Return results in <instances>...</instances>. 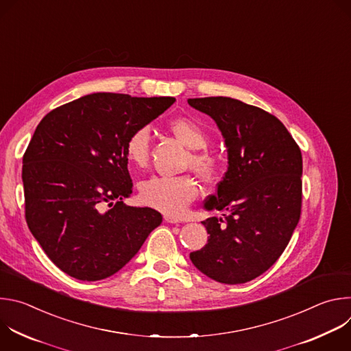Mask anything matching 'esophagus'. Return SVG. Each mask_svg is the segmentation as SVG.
<instances>
[{
  "instance_id": "34e87169",
  "label": "esophagus",
  "mask_w": 351,
  "mask_h": 351,
  "mask_svg": "<svg viewBox=\"0 0 351 351\" xmlns=\"http://www.w3.org/2000/svg\"><path fill=\"white\" fill-rule=\"evenodd\" d=\"M164 219L168 223H180V219L176 217H172V215H164Z\"/></svg>"
}]
</instances>
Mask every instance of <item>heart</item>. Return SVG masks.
<instances>
[{
    "instance_id": "b5f03b06",
    "label": "heart",
    "mask_w": 351,
    "mask_h": 351,
    "mask_svg": "<svg viewBox=\"0 0 351 351\" xmlns=\"http://www.w3.org/2000/svg\"><path fill=\"white\" fill-rule=\"evenodd\" d=\"M168 129L191 149L186 167H190L203 180H214L219 172V161L213 153L204 149L208 145L206 130L189 118L171 119ZM149 143L152 130L148 126H138L129 133L125 141V156L133 167L143 168L147 164ZM197 194V183L190 175L153 176L138 187L140 202L167 215H180L194 202Z\"/></svg>"
}]
</instances>
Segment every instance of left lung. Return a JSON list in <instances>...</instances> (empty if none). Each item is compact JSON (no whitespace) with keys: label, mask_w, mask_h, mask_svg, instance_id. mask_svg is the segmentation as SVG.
Returning a JSON list of instances; mask_svg holds the SVG:
<instances>
[{"label":"left lung","mask_w":351,"mask_h":351,"mask_svg":"<svg viewBox=\"0 0 351 351\" xmlns=\"http://www.w3.org/2000/svg\"><path fill=\"white\" fill-rule=\"evenodd\" d=\"M187 103L218 125L229 167L207 210L225 211L203 221L208 243L190 253L208 278L237 285L256 279L283 253L302 214L303 158L285 125L272 114L229 97Z\"/></svg>","instance_id":"8db88e82"}]
</instances>
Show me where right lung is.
Here are the masks:
<instances>
[{
    "label": "right lung",
    "mask_w": 351,
    "mask_h": 351,
    "mask_svg": "<svg viewBox=\"0 0 351 351\" xmlns=\"http://www.w3.org/2000/svg\"><path fill=\"white\" fill-rule=\"evenodd\" d=\"M173 101L94 93L37 125L23 156L25 217L47 257L69 276L94 282L114 275L161 225L158 211L123 203L133 187L125 141Z\"/></svg>",
    "instance_id": "1"
}]
</instances>
